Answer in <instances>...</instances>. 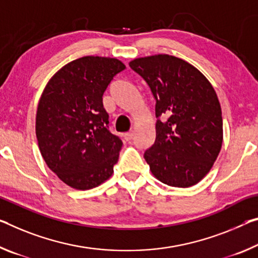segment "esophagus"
Instances as JSON below:
<instances>
[{
    "mask_svg": "<svg viewBox=\"0 0 258 258\" xmlns=\"http://www.w3.org/2000/svg\"><path fill=\"white\" fill-rule=\"evenodd\" d=\"M133 137H134V133L132 132V131H131V132H127V133L124 134V138H125L126 141H132Z\"/></svg>",
    "mask_w": 258,
    "mask_h": 258,
    "instance_id": "esophagus-1",
    "label": "esophagus"
}]
</instances>
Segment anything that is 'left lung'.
Returning <instances> with one entry per match:
<instances>
[{
  "label": "left lung",
  "instance_id": "obj_1",
  "mask_svg": "<svg viewBox=\"0 0 258 258\" xmlns=\"http://www.w3.org/2000/svg\"><path fill=\"white\" fill-rule=\"evenodd\" d=\"M148 84L156 105V139L145 151L150 171L172 187L206 177L223 144L222 109L209 80L186 60L154 55L130 62Z\"/></svg>",
  "mask_w": 258,
  "mask_h": 258
}]
</instances>
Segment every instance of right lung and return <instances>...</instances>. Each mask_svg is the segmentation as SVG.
Here are the masks:
<instances>
[{"label": "right lung", "mask_w": 258, "mask_h": 258, "mask_svg": "<svg viewBox=\"0 0 258 258\" xmlns=\"http://www.w3.org/2000/svg\"><path fill=\"white\" fill-rule=\"evenodd\" d=\"M125 65L85 56L57 71L40 97L35 133L41 155L60 180L91 189L111 177L122 142L109 131L103 94Z\"/></svg>", "instance_id": "right-lung-1"}]
</instances>
